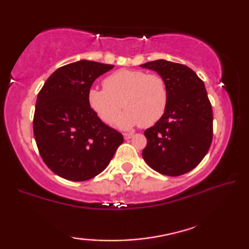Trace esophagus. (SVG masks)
<instances>
[{
	"label": "esophagus",
	"instance_id": "esophagus-1",
	"mask_svg": "<svg viewBox=\"0 0 249 249\" xmlns=\"http://www.w3.org/2000/svg\"><path fill=\"white\" fill-rule=\"evenodd\" d=\"M124 137L125 140H129V139H131L132 137H133V133H131V132H124Z\"/></svg>",
	"mask_w": 249,
	"mask_h": 249
}]
</instances>
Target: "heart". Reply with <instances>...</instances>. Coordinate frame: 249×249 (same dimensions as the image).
<instances>
[{"label":"heart","mask_w":249,"mask_h":249,"mask_svg":"<svg viewBox=\"0 0 249 249\" xmlns=\"http://www.w3.org/2000/svg\"><path fill=\"white\" fill-rule=\"evenodd\" d=\"M103 88L89 89L88 102L104 124H112L121 107L125 110L116 122L121 129L140 124L150 127L166 111L167 85L157 74H147L139 70H119L104 78Z\"/></svg>","instance_id":"heart-1"}]
</instances>
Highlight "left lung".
I'll list each match as a JSON object with an SVG mask.
<instances>
[{"label": "left lung", "mask_w": 249, "mask_h": 249, "mask_svg": "<svg viewBox=\"0 0 249 249\" xmlns=\"http://www.w3.org/2000/svg\"><path fill=\"white\" fill-rule=\"evenodd\" d=\"M140 66L157 71L168 89L164 116L145 131L143 160L160 174H185L200 164L212 142L213 116L204 83L182 64L158 59Z\"/></svg>", "instance_id": "8db88e82"}]
</instances>
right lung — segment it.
<instances>
[{
  "label": "right lung",
  "instance_id": "obj_1",
  "mask_svg": "<svg viewBox=\"0 0 249 249\" xmlns=\"http://www.w3.org/2000/svg\"><path fill=\"white\" fill-rule=\"evenodd\" d=\"M113 65L78 60L58 68L39 92L34 135L45 164L60 178L86 181L109 165L124 136L103 124L88 102L94 81Z\"/></svg>",
  "mask_w": 249,
  "mask_h": 249
}]
</instances>
